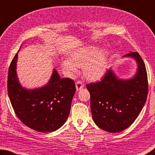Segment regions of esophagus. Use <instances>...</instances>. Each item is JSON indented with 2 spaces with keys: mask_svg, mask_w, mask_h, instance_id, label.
Masks as SVG:
<instances>
[{
  "mask_svg": "<svg viewBox=\"0 0 155 155\" xmlns=\"http://www.w3.org/2000/svg\"><path fill=\"white\" fill-rule=\"evenodd\" d=\"M84 87V85L81 82V81H77L76 83V89H77V91H79L81 89H83Z\"/></svg>",
  "mask_w": 155,
  "mask_h": 155,
  "instance_id": "obj_1",
  "label": "esophagus"
}]
</instances>
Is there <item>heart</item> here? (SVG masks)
Masks as SVG:
<instances>
[{"mask_svg": "<svg viewBox=\"0 0 155 155\" xmlns=\"http://www.w3.org/2000/svg\"><path fill=\"white\" fill-rule=\"evenodd\" d=\"M108 57L106 49L87 45L73 51L70 55V60L61 61V68L70 77L77 74V68H83V74L87 80L98 81L106 74Z\"/></svg>", "mask_w": 155, "mask_h": 155, "instance_id": "b5f03b06", "label": "heart"}]
</instances>
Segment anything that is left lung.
<instances>
[{
  "label": "left lung",
  "instance_id": "left-lung-1",
  "mask_svg": "<svg viewBox=\"0 0 155 155\" xmlns=\"http://www.w3.org/2000/svg\"><path fill=\"white\" fill-rule=\"evenodd\" d=\"M123 58H132L136 62L133 77L120 78L110 68L102 81L86 85L93 120L100 128L110 133L125 130L135 121L148 95L147 73L139 53L130 51Z\"/></svg>",
  "mask_w": 155,
  "mask_h": 155
}]
</instances>
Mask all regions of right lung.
<instances>
[{
  "instance_id": "1",
  "label": "right lung",
  "mask_w": 155,
  "mask_h": 155,
  "mask_svg": "<svg viewBox=\"0 0 155 155\" xmlns=\"http://www.w3.org/2000/svg\"><path fill=\"white\" fill-rule=\"evenodd\" d=\"M18 53L8 73V94L14 111L24 125L34 130L42 133L58 130L69 116L76 91L74 82L69 78H61L53 68L50 79L44 86L35 89L24 87L17 74Z\"/></svg>"
}]
</instances>
